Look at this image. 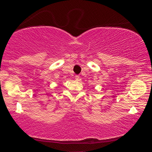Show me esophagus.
<instances>
[{"label": "esophagus", "mask_w": 152, "mask_h": 152, "mask_svg": "<svg viewBox=\"0 0 152 152\" xmlns=\"http://www.w3.org/2000/svg\"><path fill=\"white\" fill-rule=\"evenodd\" d=\"M75 78H76V81H78V80H79V78H80V76H78V75H76V76H75Z\"/></svg>", "instance_id": "esophagus-1"}]
</instances>
